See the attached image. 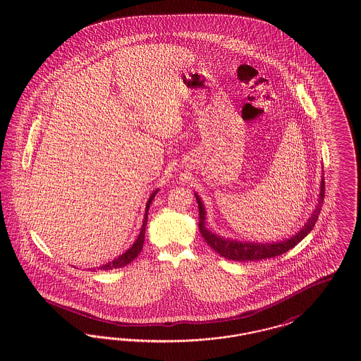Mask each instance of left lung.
I'll return each mask as SVG.
<instances>
[{
    "label": "left lung",
    "instance_id": "left-lung-1",
    "mask_svg": "<svg viewBox=\"0 0 361 361\" xmlns=\"http://www.w3.org/2000/svg\"><path fill=\"white\" fill-rule=\"evenodd\" d=\"M197 204H199V228L206 240L207 243L209 245L211 249H214L216 253H219L222 257L233 261H259L265 258L276 257L280 256L286 252H288L295 245H298L300 240H303L310 231L314 228L315 222L318 219V215L321 212V207L324 203L325 197V183L324 180L321 181V193H319V200L318 206L315 207L309 222L305 224V227L298 231L290 240H280V242H272V243H258V242H242V240H228L224 238L221 235H216L211 230H208L206 226V209L197 196L195 193Z\"/></svg>",
    "mask_w": 361,
    "mask_h": 361
}]
</instances>
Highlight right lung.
<instances>
[{
    "label": "right lung",
    "mask_w": 361,
    "mask_h": 361,
    "mask_svg": "<svg viewBox=\"0 0 361 361\" xmlns=\"http://www.w3.org/2000/svg\"><path fill=\"white\" fill-rule=\"evenodd\" d=\"M158 192V189H155L154 192L152 193L147 204H146V214H145V219H143V224L140 227V233L137 235V240L133 243V246L126 252L123 253L121 256L118 258H115L114 261H109L108 264L99 267V269H103V271H111V269H118L121 267H126L127 264H130L134 258L137 257V255L142 252V247H143V242H145V231H146V224H147V211H149V207L152 204L153 199H154L155 193ZM93 271H96V268H93Z\"/></svg>",
    "instance_id": "right-lung-1"
}]
</instances>
